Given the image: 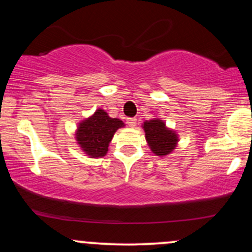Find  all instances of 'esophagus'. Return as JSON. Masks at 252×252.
Masks as SVG:
<instances>
[{"instance_id": "esophagus-1", "label": "esophagus", "mask_w": 252, "mask_h": 252, "mask_svg": "<svg viewBox=\"0 0 252 252\" xmlns=\"http://www.w3.org/2000/svg\"><path fill=\"white\" fill-rule=\"evenodd\" d=\"M126 124H128L130 128H135L136 124H137V120H136V118H132V117L126 118Z\"/></svg>"}]
</instances>
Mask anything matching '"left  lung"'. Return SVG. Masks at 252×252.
<instances>
[{
	"label": "left lung",
	"instance_id": "left-lung-1",
	"mask_svg": "<svg viewBox=\"0 0 252 252\" xmlns=\"http://www.w3.org/2000/svg\"><path fill=\"white\" fill-rule=\"evenodd\" d=\"M142 128L150 150L156 156H167L176 148L179 135L175 130L168 128L158 117L144 121Z\"/></svg>",
	"mask_w": 252,
	"mask_h": 252
}]
</instances>
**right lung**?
Instances as JSON below:
<instances>
[{
	"label": "right lung",
	"mask_w": 252,
	"mask_h": 252,
	"mask_svg": "<svg viewBox=\"0 0 252 252\" xmlns=\"http://www.w3.org/2000/svg\"><path fill=\"white\" fill-rule=\"evenodd\" d=\"M124 126L126 124L120 118H111L105 110L99 108L91 116L78 123L74 138L86 156L91 158H103L108 153L109 143L115 132Z\"/></svg>",
	"instance_id": "add662e5"
}]
</instances>
